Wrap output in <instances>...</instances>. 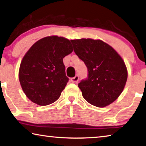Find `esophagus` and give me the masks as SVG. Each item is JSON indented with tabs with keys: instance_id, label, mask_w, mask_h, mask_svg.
<instances>
[{
	"instance_id": "1",
	"label": "esophagus",
	"mask_w": 146,
	"mask_h": 146,
	"mask_svg": "<svg viewBox=\"0 0 146 146\" xmlns=\"http://www.w3.org/2000/svg\"><path fill=\"white\" fill-rule=\"evenodd\" d=\"M79 80V76L78 75H76L75 76H74L73 78H71V81L73 82V83H76Z\"/></svg>"
}]
</instances>
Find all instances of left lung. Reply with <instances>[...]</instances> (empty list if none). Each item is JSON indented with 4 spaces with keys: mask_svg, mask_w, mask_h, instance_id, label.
<instances>
[{
    "mask_svg": "<svg viewBox=\"0 0 146 146\" xmlns=\"http://www.w3.org/2000/svg\"><path fill=\"white\" fill-rule=\"evenodd\" d=\"M76 55L84 62L88 77L78 86L87 102L98 107L111 104L123 92L128 78L124 60L100 39H71Z\"/></svg>",
    "mask_w": 146,
    "mask_h": 146,
    "instance_id": "obj_1",
    "label": "left lung"
}]
</instances>
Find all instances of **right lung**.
<instances>
[{
  "mask_svg": "<svg viewBox=\"0 0 146 146\" xmlns=\"http://www.w3.org/2000/svg\"><path fill=\"white\" fill-rule=\"evenodd\" d=\"M73 50L69 39L57 36L42 38L30 48L21 62L19 80L31 102L45 106L59 98L69 80L63 58Z\"/></svg>",
  "mask_w": 146,
  "mask_h": 146,
  "instance_id": "add662e5",
  "label": "right lung"
}]
</instances>
